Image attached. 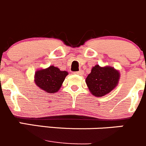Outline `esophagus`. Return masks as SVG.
Wrapping results in <instances>:
<instances>
[{"instance_id": "esophagus-1", "label": "esophagus", "mask_w": 146, "mask_h": 146, "mask_svg": "<svg viewBox=\"0 0 146 146\" xmlns=\"http://www.w3.org/2000/svg\"><path fill=\"white\" fill-rule=\"evenodd\" d=\"M83 73H84V72L83 70H79V71L75 72V74L79 75V76H82V75H83Z\"/></svg>"}]
</instances>
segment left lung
<instances>
[{"label":"left lung","instance_id":"1","mask_svg":"<svg viewBox=\"0 0 146 146\" xmlns=\"http://www.w3.org/2000/svg\"><path fill=\"white\" fill-rule=\"evenodd\" d=\"M119 78V71L113 67H100L99 65H96L86 78V83L93 96L101 97L116 87Z\"/></svg>","mask_w":146,"mask_h":146}]
</instances>
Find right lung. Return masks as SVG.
<instances>
[{
  "instance_id": "obj_1",
  "label": "right lung",
  "mask_w": 146,
  "mask_h": 146,
  "mask_svg": "<svg viewBox=\"0 0 146 146\" xmlns=\"http://www.w3.org/2000/svg\"><path fill=\"white\" fill-rule=\"evenodd\" d=\"M68 74L67 71H62L58 68L50 66L46 69L36 70L35 83L44 91L54 93L58 91Z\"/></svg>"
}]
</instances>
